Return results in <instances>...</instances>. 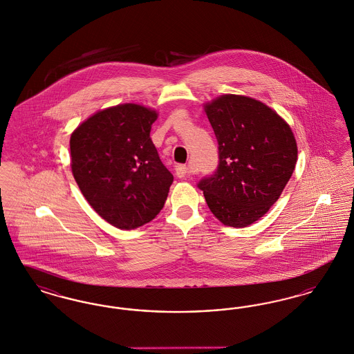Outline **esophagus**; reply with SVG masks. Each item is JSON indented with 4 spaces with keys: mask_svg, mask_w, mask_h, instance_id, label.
I'll return each instance as SVG.
<instances>
[{
    "mask_svg": "<svg viewBox=\"0 0 354 354\" xmlns=\"http://www.w3.org/2000/svg\"><path fill=\"white\" fill-rule=\"evenodd\" d=\"M189 174V169L185 165H176L175 166V175L178 178H185Z\"/></svg>",
    "mask_w": 354,
    "mask_h": 354,
    "instance_id": "esophagus-1",
    "label": "esophagus"
}]
</instances>
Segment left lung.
Listing matches in <instances>:
<instances>
[{
	"label": "left lung",
	"instance_id": "8db88e82",
	"mask_svg": "<svg viewBox=\"0 0 354 354\" xmlns=\"http://www.w3.org/2000/svg\"><path fill=\"white\" fill-rule=\"evenodd\" d=\"M218 140L219 165L198 187L211 212L230 227H247L280 198L297 160L296 139L267 104L227 94L204 106Z\"/></svg>",
	"mask_w": 354,
	"mask_h": 354
}]
</instances>
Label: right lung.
Listing matches in <instances>:
<instances>
[{
  "mask_svg": "<svg viewBox=\"0 0 354 354\" xmlns=\"http://www.w3.org/2000/svg\"><path fill=\"white\" fill-rule=\"evenodd\" d=\"M158 114L126 103L98 111L70 138L71 171L94 211L120 230L151 221L174 176L150 138Z\"/></svg>",
  "mask_w": 354,
  "mask_h": 354,
  "instance_id": "1",
  "label": "right lung"
}]
</instances>
